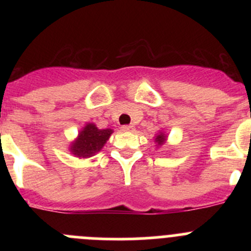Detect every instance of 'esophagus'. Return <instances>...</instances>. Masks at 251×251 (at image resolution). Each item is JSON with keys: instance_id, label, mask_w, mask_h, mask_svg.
Wrapping results in <instances>:
<instances>
[{"instance_id": "1", "label": "esophagus", "mask_w": 251, "mask_h": 251, "mask_svg": "<svg viewBox=\"0 0 251 251\" xmlns=\"http://www.w3.org/2000/svg\"><path fill=\"white\" fill-rule=\"evenodd\" d=\"M121 130H123L124 132H130V131H133V126L132 125H124V126H121Z\"/></svg>"}]
</instances>
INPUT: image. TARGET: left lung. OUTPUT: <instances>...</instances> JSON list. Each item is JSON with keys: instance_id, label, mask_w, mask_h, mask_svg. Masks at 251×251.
Returning <instances> with one entry per match:
<instances>
[{"instance_id": "1", "label": "left lung", "mask_w": 251, "mask_h": 251, "mask_svg": "<svg viewBox=\"0 0 251 251\" xmlns=\"http://www.w3.org/2000/svg\"><path fill=\"white\" fill-rule=\"evenodd\" d=\"M165 140H166V137H165V136H164L163 133H160V135H158V136H156V138H155V142H156V143L159 144V146H161V144H164V142H165Z\"/></svg>"}]
</instances>
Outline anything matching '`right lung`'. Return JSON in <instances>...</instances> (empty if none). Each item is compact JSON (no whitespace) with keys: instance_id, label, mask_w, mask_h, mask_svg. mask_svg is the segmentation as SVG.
<instances>
[{"instance_id":"add662e5","label":"right lung","mask_w":251,"mask_h":251,"mask_svg":"<svg viewBox=\"0 0 251 251\" xmlns=\"http://www.w3.org/2000/svg\"><path fill=\"white\" fill-rule=\"evenodd\" d=\"M111 132L113 131L110 128L100 130L93 124H87L78 133V138L73 143L70 151L78 158H90L103 148L105 142L109 140Z\"/></svg>"}]
</instances>
